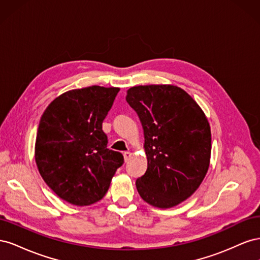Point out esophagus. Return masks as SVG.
I'll list each match as a JSON object with an SVG mask.
<instances>
[{
  "mask_svg": "<svg viewBox=\"0 0 260 260\" xmlns=\"http://www.w3.org/2000/svg\"><path fill=\"white\" fill-rule=\"evenodd\" d=\"M131 156H132V153L131 152H124L123 153V158H124V161L127 162V161H129L130 160V158H131Z\"/></svg>",
  "mask_w": 260,
  "mask_h": 260,
  "instance_id": "34e87169",
  "label": "esophagus"
}]
</instances>
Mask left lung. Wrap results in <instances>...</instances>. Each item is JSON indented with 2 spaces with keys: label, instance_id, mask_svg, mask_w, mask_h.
Here are the masks:
<instances>
[{
  "label": "left lung",
  "instance_id": "8db88e82",
  "mask_svg": "<svg viewBox=\"0 0 260 260\" xmlns=\"http://www.w3.org/2000/svg\"><path fill=\"white\" fill-rule=\"evenodd\" d=\"M125 100L144 133L147 169L137 180V190L149 205L175 207L198 190L208 171L207 117L190 94L172 84L132 86Z\"/></svg>",
  "mask_w": 260,
  "mask_h": 260
}]
</instances>
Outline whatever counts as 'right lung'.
I'll use <instances>...</instances> for the list:
<instances>
[{
  "label": "right lung",
  "mask_w": 260,
  "mask_h": 260,
  "mask_svg": "<svg viewBox=\"0 0 260 260\" xmlns=\"http://www.w3.org/2000/svg\"><path fill=\"white\" fill-rule=\"evenodd\" d=\"M119 90L91 85L67 91L41 117L35 146L38 170L51 190L72 205L89 206L103 199L123 164L121 153L107 148L102 130Z\"/></svg>",
  "instance_id": "1"
}]
</instances>
